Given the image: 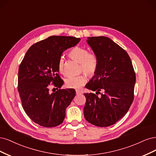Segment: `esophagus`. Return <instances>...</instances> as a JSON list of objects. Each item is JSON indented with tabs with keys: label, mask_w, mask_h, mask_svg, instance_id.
<instances>
[{
	"label": "esophagus",
	"mask_w": 156,
	"mask_h": 156,
	"mask_svg": "<svg viewBox=\"0 0 156 156\" xmlns=\"http://www.w3.org/2000/svg\"><path fill=\"white\" fill-rule=\"evenodd\" d=\"M76 94H82V92L79 91V90H76Z\"/></svg>",
	"instance_id": "esophagus-1"
}]
</instances>
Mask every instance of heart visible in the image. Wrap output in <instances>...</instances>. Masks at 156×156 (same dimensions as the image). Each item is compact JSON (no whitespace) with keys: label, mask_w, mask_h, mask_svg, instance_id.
<instances>
[{"label":"heart","mask_w":156,"mask_h":156,"mask_svg":"<svg viewBox=\"0 0 156 156\" xmlns=\"http://www.w3.org/2000/svg\"><path fill=\"white\" fill-rule=\"evenodd\" d=\"M69 56L73 60L80 63V72H84L88 76H92L96 73L98 67V58L94 53L89 52L85 48L75 47L69 52ZM59 72L65 74V59L61 57L58 63ZM86 74H82L77 76H69L65 80V86L67 88L79 89L87 82Z\"/></svg>","instance_id":"b5f03b06"}]
</instances>
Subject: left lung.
<instances>
[{
    "instance_id": "1",
    "label": "left lung",
    "mask_w": 156,
    "mask_h": 156,
    "mask_svg": "<svg viewBox=\"0 0 156 156\" xmlns=\"http://www.w3.org/2000/svg\"><path fill=\"white\" fill-rule=\"evenodd\" d=\"M87 41L98 58V67L85 86L96 94H84V117L94 126L107 127L122 119L131 106L135 73L128 53L111 39L91 37Z\"/></svg>"
}]
</instances>
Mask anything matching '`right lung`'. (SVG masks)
<instances>
[{
    "label": "right lung",
    "instance_id": "1",
    "mask_svg": "<svg viewBox=\"0 0 156 156\" xmlns=\"http://www.w3.org/2000/svg\"><path fill=\"white\" fill-rule=\"evenodd\" d=\"M80 38L52 36L34 44L19 65L18 91L22 106L30 119L43 127H55L65 117V110L76 94L74 89H58L63 81L58 63L63 51L75 46ZM51 85L57 91L51 94Z\"/></svg>",
    "mask_w": 156,
    "mask_h": 156
}]
</instances>
